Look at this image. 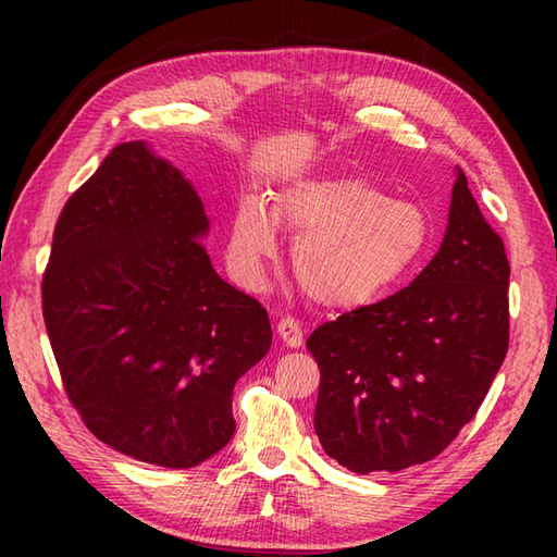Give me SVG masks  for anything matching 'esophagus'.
I'll return each instance as SVG.
<instances>
[{
  "instance_id": "esophagus-1",
  "label": "esophagus",
  "mask_w": 557,
  "mask_h": 557,
  "mask_svg": "<svg viewBox=\"0 0 557 557\" xmlns=\"http://www.w3.org/2000/svg\"><path fill=\"white\" fill-rule=\"evenodd\" d=\"M277 335L282 337V342H285L287 347H301L304 342V330H301V323L297 321L294 315H285L282 321L277 323Z\"/></svg>"
}]
</instances>
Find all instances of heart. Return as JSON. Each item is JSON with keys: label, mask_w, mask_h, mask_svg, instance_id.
I'll list each match as a JSON object with an SVG mask.
<instances>
[{"label": "heart", "mask_w": 557, "mask_h": 557, "mask_svg": "<svg viewBox=\"0 0 557 557\" xmlns=\"http://www.w3.org/2000/svg\"><path fill=\"white\" fill-rule=\"evenodd\" d=\"M280 227L297 234L294 275L321 306L349 309L393 292L423 256L431 222L409 200L387 198L354 176H315L289 184L272 212L260 198H242L227 232V263L244 287L265 282L280 253Z\"/></svg>", "instance_id": "heart-1"}]
</instances>
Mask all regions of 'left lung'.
Here are the masks:
<instances>
[{
  "label": "left lung",
  "mask_w": 557,
  "mask_h": 557,
  "mask_svg": "<svg viewBox=\"0 0 557 557\" xmlns=\"http://www.w3.org/2000/svg\"><path fill=\"white\" fill-rule=\"evenodd\" d=\"M510 263L457 170L445 239L409 287L315 327V435L357 474L437 457L474 419L510 345Z\"/></svg>",
  "instance_id": "obj_1"
}]
</instances>
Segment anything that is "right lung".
Here are the masks:
<instances>
[{"label": "right lung", "instance_id": "1", "mask_svg": "<svg viewBox=\"0 0 557 557\" xmlns=\"http://www.w3.org/2000/svg\"><path fill=\"white\" fill-rule=\"evenodd\" d=\"M203 200L144 140L66 200L42 275L66 397L116 453L188 469L234 435L232 389L272 342L260 301L210 263Z\"/></svg>", "mask_w": 557, "mask_h": 557}]
</instances>
